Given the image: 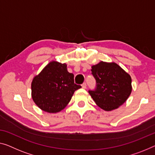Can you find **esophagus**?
Here are the masks:
<instances>
[{
  "label": "esophagus",
  "mask_w": 155,
  "mask_h": 155,
  "mask_svg": "<svg viewBox=\"0 0 155 155\" xmlns=\"http://www.w3.org/2000/svg\"><path fill=\"white\" fill-rule=\"evenodd\" d=\"M81 86H82L83 88L85 89V88H86V84H85V83H84V84L81 85Z\"/></svg>",
  "instance_id": "esophagus-1"
}]
</instances>
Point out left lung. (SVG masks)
Wrapping results in <instances>:
<instances>
[{"label":"left lung","instance_id":"8db88e82","mask_svg":"<svg viewBox=\"0 0 155 155\" xmlns=\"http://www.w3.org/2000/svg\"><path fill=\"white\" fill-rule=\"evenodd\" d=\"M96 87L88 91L97 105L109 111L125 102L131 92V78L115 63H100L92 67Z\"/></svg>","mask_w":155,"mask_h":155}]
</instances>
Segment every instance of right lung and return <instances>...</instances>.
<instances>
[{"instance_id":"obj_1","label":"right lung","mask_w":155,"mask_h":155,"mask_svg":"<svg viewBox=\"0 0 155 155\" xmlns=\"http://www.w3.org/2000/svg\"><path fill=\"white\" fill-rule=\"evenodd\" d=\"M80 87L74 84V74L68 72L66 64L52 61L33 78L32 98L44 111L57 113L64 108Z\"/></svg>"}]
</instances>
